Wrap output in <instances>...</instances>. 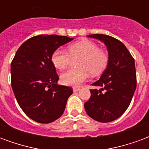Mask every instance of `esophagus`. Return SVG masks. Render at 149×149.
<instances>
[{
  "instance_id": "1",
  "label": "esophagus",
  "mask_w": 149,
  "mask_h": 149,
  "mask_svg": "<svg viewBox=\"0 0 149 149\" xmlns=\"http://www.w3.org/2000/svg\"><path fill=\"white\" fill-rule=\"evenodd\" d=\"M80 91V88H78V87H74V88H73V91H74V92H77V91Z\"/></svg>"
}]
</instances>
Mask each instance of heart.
Masks as SVG:
<instances>
[{
	"mask_svg": "<svg viewBox=\"0 0 149 149\" xmlns=\"http://www.w3.org/2000/svg\"><path fill=\"white\" fill-rule=\"evenodd\" d=\"M72 58H80L79 69L69 70L62 74L61 81L64 85L79 86L89 77L96 76L105 69L108 57L103 49L89 40H82L68 46V53L62 49H55L51 56V62L57 69L64 70Z\"/></svg>",
	"mask_w": 149,
	"mask_h": 149,
	"instance_id": "b5f03b06",
	"label": "heart"
}]
</instances>
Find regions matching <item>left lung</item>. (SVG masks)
Wrapping results in <instances>:
<instances>
[{"mask_svg": "<svg viewBox=\"0 0 149 149\" xmlns=\"http://www.w3.org/2000/svg\"><path fill=\"white\" fill-rule=\"evenodd\" d=\"M106 45L108 63L100 79L91 85V97L84 103L93 120L108 123L121 116L130 104L136 87L135 61L126 46L118 39L105 34H91Z\"/></svg>", "mask_w": 149, "mask_h": 149, "instance_id": "1", "label": "left lung"}]
</instances>
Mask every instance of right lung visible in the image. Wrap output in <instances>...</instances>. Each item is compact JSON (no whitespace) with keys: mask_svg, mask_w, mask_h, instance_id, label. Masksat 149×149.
Returning a JSON list of instances; mask_svg holds the SVG:
<instances>
[{"mask_svg":"<svg viewBox=\"0 0 149 149\" xmlns=\"http://www.w3.org/2000/svg\"><path fill=\"white\" fill-rule=\"evenodd\" d=\"M66 36L38 35L19 47L11 63V85L16 100L27 116L49 123L64 112L71 87L58 85L51 62L54 51L72 41Z\"/></svg>","mask_w":149,"mask_h":149,"instance_id":"1","label":"right lung"}]
</instances>
